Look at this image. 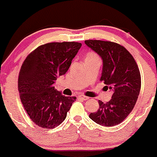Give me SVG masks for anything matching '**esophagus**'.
<instances>
[{"mask_svg": "<svg viewBox=\"0 0 157 157\" xmlns=\"http://www.w3.org/2000/svg\"><path fill=\"white\" fill-rule=\"evenodd\" d=\"M78 99H79V100H89V97L88 96H84V95H79V96H78Z\"/></svg>", "mask_w": 157, "mask_h": 157, "instance_id": "esophagus-1", "label": "esophagus"}]
</instances>
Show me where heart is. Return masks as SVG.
Wrapping results in <instances>:
<instances>
[{"label": "heart", "mask_w": 157, "mask_h": 157, "mask_svg": "<svg viewBox=\"0 0 157 157\" xmlns=\"http://www.w3.org/2000/svg\"><path fill=\"white\" fill-rule=\"evenodd\" d=\"M100 61V57L96 52L93 50L87 51L85 54V62H88V61Z\"/></svg>", "instance_id": "obj_1"}]
</instances>
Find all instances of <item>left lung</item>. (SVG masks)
<instances>
[{
    "label": "left lung",
    "mask_w": 157,
    "mask_h": 157,
    "mask_svg": "<svg viewBox=\"0 0 157 157\" xmlns=\"http://www.w3.org/2000/svg\"><path fill=\"white\" fill-rule=\"evenodd\" d=\"M85 44L103 59L100 81L113 92L106 103L99 100L100 108L90 117L102 126L112 127L121 123L132 112L141 89V75L137 63L128 50L111 41L88 40Z\"/></svg>",
    "instance_id": "8db88e82"
}]
</instances>
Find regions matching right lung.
<instances>
[{
  "mask_svg": "<svg viewBox=\"0 0 157 157\" xmlns=\"http://www.w3.org/2000/svg\"><path fill=\"white\" fill-rule=\"evenodd\" d=\"M81 46L78 42L48 43L32 51L23 61L18 90L25 110L37 126L57 127L75 101V96H63L54 84L67 72Z\"/></svg>",
  "mask_w": 157,
  "mask_h": 157,
  "instance_id": "1",
  "label": "right lung"
}]
</instances>
